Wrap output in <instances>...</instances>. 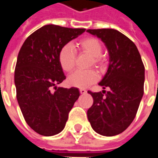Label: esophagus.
I'll return each instance as SVG.
<instances>
[{"label": "esophagus", "instance_id": "esophagus-1", "mask_svg": "<svg viewBox=\"0 0 158 158\" xmlns=\"http://www.w3.org/2000/svg\"><path fill=\"white\" fill-rule=\"evenodd\" d=\"M79 92L81 93V94H85L87 91H86V89H79Z\"/></svg>", "mask_w": 158, "mask_h": 158}]
</instances>
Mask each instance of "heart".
Returning a JSON list of instances; mask_svg holds the SVG:
<instances>
[{
  "label": "heart",
  "instance_id": "1",
  "mask_svg": "<svg viewBox=\"0 0 158 158\" xmlns=\"http://www.w3.org/2000/svg\"><path fill=\"white\" fill-rule=\"evenodd\" d=\"M79 48L82 52L88 53L92 56L93 63L101 66L103 63L101 57L102 52V45L96 38H85L79 43ZM76 52L70 44L63 45L58 54V62L63 71L71 72L75 65ZM98 80V73L93 70H77L70 74L68 82L70 85L78 88H85Z\"/></svg>",
  "mask_w": 158,
  "mask_h": 158
}]
</instances>
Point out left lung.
Segmentation results:
<instances>
[{
    "label": "left lung",
    "instance_id": "obj_1",
    "mask_svg": "<svg viewBox=\"0 0 158 158\" xmlns=\"http://www.w3.org/2000/svg\"><path fill=\"white\" fill-rule=\"evenodd\" d=\"M87 32L102 40L109 55L107 71L98 84L102 92L88 91L94 100L87 111L88 120L99 135H117L135 118L144 94L145 67L135 43L122 33L113 29Z\"/></svg>",
    "mask_w": 158,
    "mask_h": 158
}]
</instances>
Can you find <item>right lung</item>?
I'll return each instance as SVG.
<instances>
[{
    "label": "right lung",
    "instance_id": "1",
    "mask_svg": "<svg viewBox=\"0 0 158 158\" xmlns=\"http://www.w3.org/2000/svg\"><path fill=\"white\" fill-rule=\"evenodd\" d=\"M85 31L47 24L30 35L19 51L14 73L17 100L28 125L41 135L62 131L80 95L75 87H56L66 79L58 54Z\"/></svg>",
    "mask_w": 158,
    "mask_h": 158
}]
</instances>
